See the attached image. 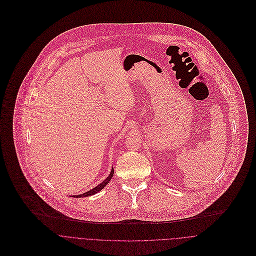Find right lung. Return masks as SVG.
<instances>
[{"mask_svg": "<svg viewBox=\"0 0 256 256\" xmlns=\"http://www.w3.org/2000/svg\"><path fill=\"white\" fill-rule=\"evenodd\" d=\"M113 176H114V168H112L110 174L108 176V178H107L104 182H102L100 184H98V186H94V188H92V190H88V192H84V194H74V196H76H76H78V198H84V196H92V194L98 192L100 190H103V188L110 182V180H111V178H112Z\"/></svg>", "mask_w": 256, "mask_h": 256, "instance_id": "obj_1", "label": "right lung"}]
</instances>
